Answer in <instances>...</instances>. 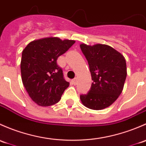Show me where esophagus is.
Returning a JSON list of instances; mask_svg holds the SVG:
<instances>
[{
  "mask_svg": "<svg viewBox=\"0 0 146 146\" xmlns=\"http://www.w3.org/2000/svg\"><path fill=\"white\" fill-rule=\"evenodd\" d=\"M72 82L74 85H76V84H77V79H76V78H74L72 80Z\"/></svg>",
  "mask_w": 146,
  "mask_h": 146,
  "instance_id": "1",
  "label": "esophagus"
}]
</instances>
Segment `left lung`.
<instances>
[{
    "label": "left lung",
    "mask_w": 146,
    "mask_h": 146,
    "mask_svg": "<svg viewBox=\"0 0 146 146\" xmlns=\"http://www.w3.org/2000/svg\"><path fill=\"white\" fill-rule=\"evenodd\" d=\"M80 48L94 81L89 91L80 96L81 101L89 109H105L118 98L124 88L127 74L125 58L108 45L82 43Z\"/></svg>",
    "instance_id": "left-lung-1"
}]
</instances>
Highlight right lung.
Here are the masks:
<instances>
[{
    "label": "right lung",
    "mask_w": 146,
    "mask_h": 146,
    "mask_svg": "<svg viewBox=\"0 0 146 146\" xmlns=\"http://www.w3.org/2000/svg\"><path fill=\"white\" fill-rule=\"evenodd\" d=\"M73 40L49 37L30 42L22 51V80L31 100L40 106L58 103L70 83L57 64L58 57L69 50Z\"/></svg>",
    "instance_id": "right-lung-1"
}]
</instances>
